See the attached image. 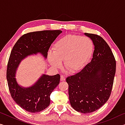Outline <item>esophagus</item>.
Returning a JSON list of instances; mask_svg holds the SVG:
<instances>
[{"label":"esophagus","mask_w":125,"mask_h":125,"mask_svg":"<svg viewBox=\"0 0 125 125\" xmlns=\"http://www.w3.org/2000/svg\"><path fill=\"white\" fill-rule=\"evenodd\" d=\"M65 80V78L64 76L63 75H61V81H64V80Z\"/></svg>","instance_id":"obj_1"}]
</instances>
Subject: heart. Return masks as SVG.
Returning <instances> with one entry per match:
<instances>
[{
	"mask_svg": "<svg viewBox=\"0 0 125 125\" xmlns=\"http://www.w3.org/2000/svg\"><path fill=\"white\" fill-rule=\"evenodd\" d=\"M94 45L87 37L75 35L65 36L59 39L48 54L50 64L54 68H60L61 62L68 72L79 71L92 57Z\"/></svg>",
	"mask_w": 125,
	"mask_h": 125,
	"instance_id": "obj_1",
	"label": "heart"
}]
</instances>
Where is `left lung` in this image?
<instances>
[{
  "label": "left lung",
  "instance_id": "1",
  "mask_svg": "<svg viewBox=\"0 0 125 125\" xmlns=\"http://www.w3.org/2000/svg\"><path fill=\"white\" fill-rule=\"evenodd\" d=\"M94 46L90 62L75 75L66 78L73 108L88 114L98 110L108 100L116 72V61L110 48L100 36L84 33Z\"/></svg>",
  "mask_w": 125,
  "mask_h": 125
}]
</instances>
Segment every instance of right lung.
I'll list each match as a JSON object with an SVG mask.
<instances>
[{"label": "right lung", "instance_id": "add662e5", "mask_svg": "<svg viewBox=\"0 0 125 125\" xmlns=\"http://www.w3.org/2000/svg\"><path fill=\"white\" fill-rule=\"evenodd\" d=\"M62 32L61 30H45L26 33L17 41L11 50L7 71L9 89L17 104L30 113H38L49 106L50 95L60 83V75L43 74L32 85L23 87L15 78L19 65L31 55L40 53L47 58L51 45Z\"/></svg>", "mask_w": 125, "mask_h": 125}]
</instances>
